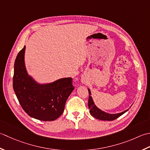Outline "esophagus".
Segmentation results:
<instances>
[{"label":"esophagus","instance_id":"obj_1","mask_svg":"<svg viewBox=\"0 0 150 150\" xmlns=\"http://www.w3.org/2000/svg\"><path fill=\"white\" fill-rule=\"evenodd\" d=\"M81 82H82V83H83V84H86L87 83V81L85 80V79H83V80H81Z\"/></svg>","mask_w":150,"mask_h":150}]
</instances>
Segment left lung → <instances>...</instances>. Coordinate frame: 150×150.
<instances>
[{
    "mask_svg": "<svg viewBox=\"0 0 150 150\" xmlns=\"http://www.w3.org/2000/svg\"><path fill=\"white\" fill-rule=\"evenodd\" d=\"M88 94H89V97H88V107L90 109V113L93 116V117L96 118L97 119H99L101 120H114L115 119H117L119 117H120L121 115L124 114L125 112H127L129 109L125 110L123 112H118V113H115V114H111L108 113L104 111H102V109L98 108L96 105L95 103H94V100L93 99V97L91 96L92 94H91V90L89 88H88ZM131 108V107H130Z\"/></svg>",
    "mask_w": 150,
    "mask_h": 150,
    "instance_id": "1",
    "label": "left lung"
}]
</instances>
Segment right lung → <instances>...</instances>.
I'll list each match as a JSON object with an SVG mask.
<instances>
[{
  "instance_id": "add662e5",
  "label": "right lung",
  "mask_w": 150,
  "mask_h": 150,
  "mask_svg": "<svg viewBox=\"0 0 150 150\" xmlns=\"http://www.w3.org/2000/svg\"><path fill=\"white\" fill-rule=\"evenodd\" d=\"M26 47L17 56L14 64L13 87L24 111L30 117L42 121H52L64 111L66 101L74 90L71 78L40 83L27 71L24 54Z\"/></svg>"
}]
</instances>
